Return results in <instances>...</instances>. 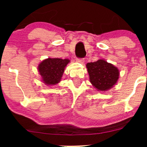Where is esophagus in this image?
Instances as JSON below:
<instances>
[{"label":"esophagus","mask_w":147,"mask_h":147,"mask_svg":"<svg viewBox=\"0 0 147 147\" xmlns=\"http://www.w3.org/2000/svg\"><path fill=\"white\" fill-rule=\"evenodd\" d=\"M77 61L79 62L80 63H84V61H85V60H84V58H77Z\"/></svg>","instance_id":"34e87169"}]
</instances>
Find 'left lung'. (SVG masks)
Instances as JSON below:
<instances>
[{
	"label": "left lung",
	"mask_w": 147,
	"mask_h": 147,
	"mask_svg": "<svg viewBox=\"0 0 147 147\" xmlns=\"http://www.w3.org/2000/svg\"><path fill=\"white\" fill-rule=\"evenodd\" d=\"M90 81L98 91H106L115 85L119 78V70L104 59L86 64Z\"/></svg>",
	"instance_id": "obj_1"
}]
</instances>
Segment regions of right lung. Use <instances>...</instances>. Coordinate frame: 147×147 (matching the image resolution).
<instances>
[{"instance_id":"obj_1","label":"right lung","mask_w":147,"mask_h":147,"mask_svg":"<svg viewBox=\"0 0 147 147\" xmlns=\"http://www.w3.org/2000/svg\"><path fill=\"white\" fill-rule=\"evenodd\" d=\"M70 62L68 59L47 58L38 65L42 81L46 85H55L61 81L65 66Z\"/></svg>"}]
</instances>
